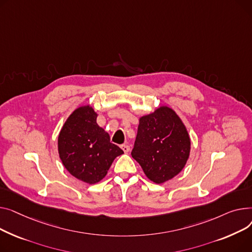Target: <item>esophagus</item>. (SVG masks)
I'll return each instance as SVG.
<instances>
[{
  "instance_id": "1",
  "label": "esophagus",
  "mask_w": 252,
  "mask_h": 252,
  "mask_svg": "<svg viewBox=\"0 0 252 252\" xmlns=\"http://www.w3.org/2000/svg\"><path fill=\"white\" fill-rule=\"evenodd\" d=\"M121 149L123 150L124 153H128V152L130 151V146H129L128 143H125V144H122V145H121Z\"/></svg>"
}]
</instances>
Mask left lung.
I'll use <instances>...</instances> for the list:
<instances>
[{
  "mask_svg": "<svg viewBox=\"0 0 252 252\" xmlns=\"http://www.w3.org/2000/svg\"><path fill=\"white\" fill-rule=\"evenodd\" d=\"M190 154V137L179 116L162 106L139 119L132 158L147 178L161 184L178 175Z\"/></svg>",
  "mask_w": 252,
  "mask_h": 252,
  "instance_id": "left-lung-1",
  "label": "left lung"
}]
</instances>
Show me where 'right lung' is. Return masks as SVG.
Returning <instances> with one entry per match:
<instances>
[{"mask_svg":"<svg viewBox=\"0 0 252 252\" xmlns=\"http://www.w3.org/2000/svg\"><path fill=\"white\" fill-rule=\"evenodd\" d=\"M91 106L74 111L58 137L59 156L67 171L88 184L99 182L114 159L124 152L110 141V135L96 123Z\"/></svg>","mask_w":252,"mask_h":252,"instance_id":"add662e5","label":"right lung"}]
</instances>
